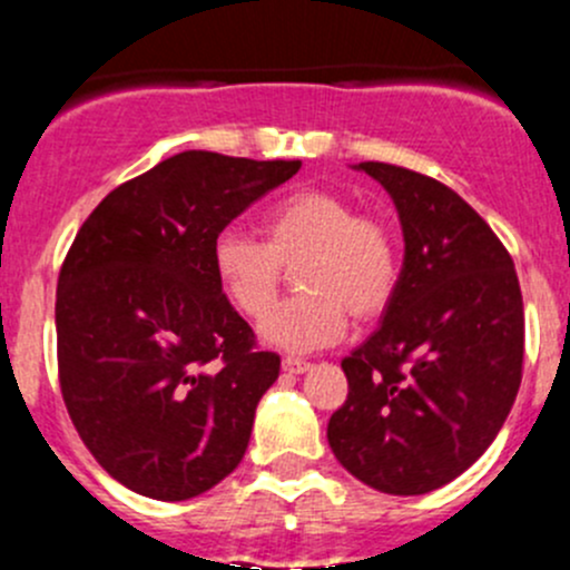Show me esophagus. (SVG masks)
<instances>
[{
	"mask_svg": "<svg viewBox=\"0 0 570 570\" xmlns=\"http://www.w3.org/2000/svg\"><path fill=\"white\" fill-rule=\"evenodd\" d=\"M281 366H284V372H289V375H303V372H306L312 364H308V361H303V358H295V355H286L284 364H281Z\"/></svg>",
	"mask_w": 570,
	"mask_h": 570,
	"instance_id": "34e87169",
	"label": "esophagus"
}]
</instances>
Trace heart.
Returning a JSON list of instances; mask_svg holds the SVG:
<instances>
[{
    "instance_id": "1",
    "label": "heart",
    "mask_w": 570,
    "mask_h": 570,
    "mask_svg": "<svg viewBox=\"0 0 570 570\" xmlns=\"http://www.w3.org/2000/svg\"><path fill=\"white\" fill-rule=\"evenodd\" d=\"M262 239L223 228L212 243V273L245 317H258L277 294L283 267L298 264L304 292L258 322L264 342L317 350L338 342L347 320L386 312L400 281L392 228L333 189L303 187L275 200L262 217Z\"/></svg>"
}]
</instances>
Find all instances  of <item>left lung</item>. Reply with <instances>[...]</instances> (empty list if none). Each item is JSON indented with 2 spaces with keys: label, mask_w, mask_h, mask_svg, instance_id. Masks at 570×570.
<instances>
[{
  "label": "left lung",
  "mask_w": 570,
  "mask_h": 570,
  "mask_svg": "<svg viewBox=\"0 0 570 570\" xmlns=\"http://www.w3.org/2000/svg\"><path fill=\"white\" fill-rule=\"evenodd\" d=\"M355 168L392 195L405 258L381 327L342 361L350 394L327 444L375 491L419 497L502 430L521 386L524 303L508 248L455 189L386 163Z\"/></svg>",
  "instance_id": "8db88e82"
}]
</instances>
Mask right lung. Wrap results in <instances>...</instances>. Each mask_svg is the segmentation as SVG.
Here are the masks:
<instances>
[{
  "instance_id": "add662e5",
  "label": "right lung",
  "mask_w": 570,
  "mask_h": 570,
  "mask_svg": "<svg viewBox=\"0 0 570 570\" xmlns=\"http://www.w3.org/2000/svg\"><path fill=\"white\" fill-rule=\"evenodd\" d=\"M301 170L181 151L120 184L79 228L57 281V370L79 439L112 480L184 502L248 450L281 358L256 347L212 273V243Z\"/></svg>"
}]
</instances>
